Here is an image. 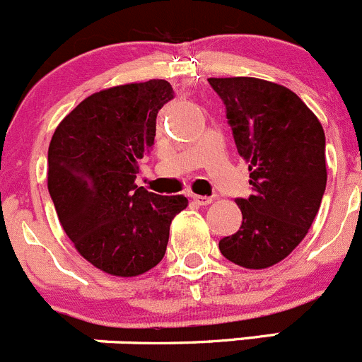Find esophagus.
Returning a JSON list of instances; mask_svg holds the SVG:
<instances>
[{
	"mask_svg": "<svg viewBox=\"0 0 362 362\" xmlns=\"http://www.w3.org/2000/svg\"><path fill=\"white\" fill-rule=\"evenodd\" d=\"M192 199H194V202L195 204H199V206H208V204H211L213 202V197H208V195H192Z\"/></svg>",
	"mask_w": 362,
	"mask_h": 362,
	"instance_id": "34e87169",
	"label": "esophagus"
}]
</instances>
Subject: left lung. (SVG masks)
I'll return each mask as SVG.
<instances>
[{
    "instance_id": "1",
    "label": "left lung",
    "mask_w": 362,
    "mask_h": 362,
    "mask_svg": "<svg viewBox=\"0 0 362 362\" xmlns=\"http://www.w3.org/2000/svg\"><path fill=\"white\" fill-rule=\"evenodd\" d=\"M226 105L236 149L249 163L252 195L236 199L242 227L218 242L223 257L261 270L308 235L327 185L325 133L290 88L257 78H209Z\"/></svg>"
}]
</instances>
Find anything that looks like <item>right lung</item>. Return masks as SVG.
<instances>
[{
	"mask_svg": "<svg viewBox=\"0 0 362 362\" xmlns=\"http://www.w3.org/2000/svg\"><path fill=\"white\" fill-rule=\"evenodd\" d=\"M174 98L170 83L149 80L95 92L54 129L47 190L65 235L99 270L135 277L165 256L172 218L185 195L135 185L139 160L156 136V115Z\"/></svg>",
	"mask_w": 362,
	"mask_h": 362,
	"instance_id": "add662e5",
	"label": "right lung"
}]
</instances>
